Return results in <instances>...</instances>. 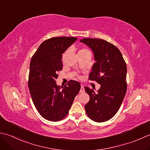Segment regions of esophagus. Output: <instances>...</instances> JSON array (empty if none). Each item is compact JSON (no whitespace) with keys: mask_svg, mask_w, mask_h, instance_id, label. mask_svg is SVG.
Instances as JSON below:
<instances>
[{"mask_svg":"<svg viewBox=\"0 0 150 150\" xmlns=\"http://www.w3.org/2000/svg\"><path fill=\"white\" fill-rule=\"evenodd\" d=\"M80 92L81 93H83L84 92V87L83 86H81V90H80Z\"/></svg>","mask_w":150,"mask_h":150,"instance_id":"34e87169","label":"esophagus"}]
</instances>
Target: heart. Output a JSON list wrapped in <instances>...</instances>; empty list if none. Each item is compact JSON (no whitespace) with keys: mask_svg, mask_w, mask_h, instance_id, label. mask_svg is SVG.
Instances as JSON below:
<instances>
[{"mask_svg":"<svg viewBox=\"0 0 150 150\" xmlns=\"http://www.w3.org/2000/svg\"><path fill=\"white\" fill-rule=\"evenodd\" d=\"M88 51V50L86 49H83L80 50V51H79V52H80V51Z\"/></svg>","mask_w":150,"mask_h":150,"instance_id":"b5f03b06","label":"heart"}]
</instances>
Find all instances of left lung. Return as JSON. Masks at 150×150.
I'll return each mask as SVG.
<instances>
[{
	"instance_id": "8db88e82",
	"label": "left lung",
	"mask_w": 150,
	"mask_h": 150,
	"mask_svg": "<svg viewBox=\"0 0 150 150\" xmlns=\"http://www.w3.org/2000/svg\"><path fill=\"white\" fill-rule=\"evenodd\" d=\"M80 41L92 50L96 61L89 80L101 84L98 93L88 87L84 88L90 96V101L85 105L86 112L93 121H107L118 112L124 100L127 91V66L121 52L113 44L94 38Z\"/></svg>"
}]
</instances>
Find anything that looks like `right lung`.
Returning a JSON list of instances; mask_svg holds the SVG:
<instances>
[{
    "mask_svg": "<svg viewBox=\"0 0 150 150\" xmlns=\"http://www.w3.org/2000/svg\"><path fill=\"white\" fill-rule=\"evenodd\" d=\"M75 37H54L41 44L30 64L28 88L36 109L44 118L58 122L67 115L81 89L77 81L71 80L64 87L58 86L57 73L62 69V57L74 43Z\"/></svg>",
    "mask_w": 150,
    "mask_h": 150,
    "instance_id": "add662e5",
    "label": "right lung"
}]
</instances>
